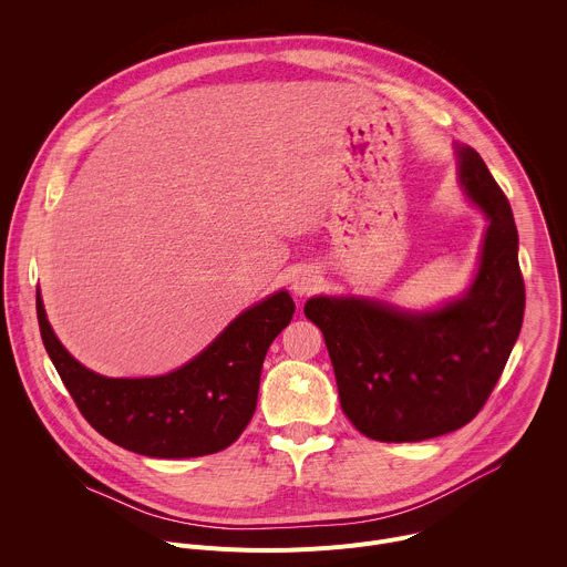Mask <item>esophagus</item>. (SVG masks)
I'll return each mask as SVG.
<instances>
[{"mask_svg":"<svg viewBox=\"0 0 567 567\" xmlns=\"http://www.w3.org/2000/svg\"><path fill=\"white\" fill-rule=\"evenodd\" d=\"M318 276L313 269H300L293 278H291V289L296 296H307L318 287Z\"/></svg>","mask_w":567,"mask_h":567,"instance_id":"esophagus-1","label":"esophagus"}]
</instances>
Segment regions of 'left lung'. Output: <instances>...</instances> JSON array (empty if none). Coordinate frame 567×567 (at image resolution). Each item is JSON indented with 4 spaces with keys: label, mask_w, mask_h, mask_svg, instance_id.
<instances>
[{
    "label": "left lung",
    "mask_w": 567,
    "mask_h": 567,
    "mask_svg": "<svg viewBox=\"0 0 567 567\" xmlns=\"http://www.w3.org/2000/svg\"><path fill=\"white\" fill-rule=\"evenodd\" d=\"M455 152L466 197L489 219L468 291L424 313L368 298L316 296L305 305L326 337L341 409L370 440L422 442L468 424L520 334L525 282L512 206L473 147Z\"/></svg>",
    "instance_id": "1"
}]
</instances>
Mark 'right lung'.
<instances>
[{
    "label": "right lung",
    "mask_w": 567,
    "mask_h": 567,
    "mask_svg": "<svg viewBox=\"0 0 567 567\" xmlns=\"http://www.w3.org/2000/svg\"><path fill=\"white\" fill-rule=\"evenodd\" d=\"M42 343L78 411L110 442L147 457H199L230 446L256 413L271 341L296 305L276 291L241 311L193 361L164 377L110 379L80 365L53 334L38 291Z\"/></svg>",
    "instance_id": "right-lung-1"
}]
</instances>
